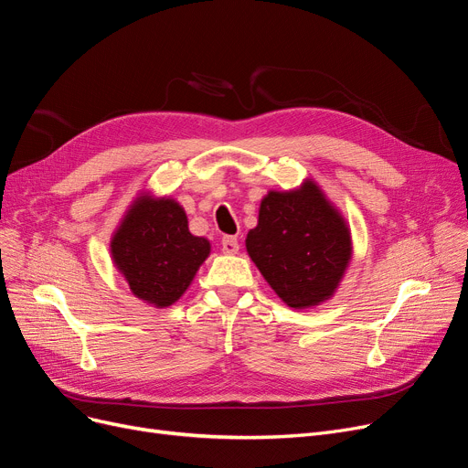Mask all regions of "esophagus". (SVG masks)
<instances>
[{"mask_svg": "<svg viewBox=\"0 0 468 468\" xmlns=\"http://www.w3.org/2000/svg\"><path fill=\"white\" fill-rule=\"evenodd\" d=\"M221 250L226 254H235L239 250V239L233 235H226L221 239Z\"/></svg>", "mask_w": 468, "mask_h": 468, "instance_id": "obj_1", "label": "esophagus"}]
</instances>
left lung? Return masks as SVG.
Instances as JSON below:
<instances>
[{"instance_id": "8db88e82", "label": "left lung", "mask_w": 468, "mask_h": 468, "mask_svg": "<svg viewBox=\"0 0 468 468\" xmlns=\"http://www.w3.org/2000/svg\"><path fill=\"white\" fill-rule=\"evenodd\" d=\"M247 250L277 296L296 310L327 300L352 256L346 223L312 181L292 193H268Z\"/></svg>"}]
</instances>
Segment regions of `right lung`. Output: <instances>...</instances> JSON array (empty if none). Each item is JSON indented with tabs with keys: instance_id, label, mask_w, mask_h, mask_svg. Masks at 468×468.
Wrapping results in <instances>:
<instances>
[{
	"instance_id": "right-lung-1",
	"label": "right lung",
	"mask_w": 468,
	"mask_h": 468,
	"mask_svg": "<svg viewBox=\"0 0 468 468\" xmlns=\"http://www.w3.org/2000/svg\"><path fill=\"white\" fill-rule=\"evenodd\" d=\"M111 252L132 292L165 308L187 291L210 242L189 233L187 216L172 198H139L112 237Z\"/></svg>"
}]
</instances>
